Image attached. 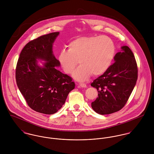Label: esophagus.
I'll return each mask as SVG.
<instances>
[{
  "mask_svg": "<svg viewBox=\"0 0 154 154\" xmlns=\"http://www.w3.org/2000/svg\"><path fill=\"white\" fill-rule=\"evenodd\" d=\"M78 86L79 87H81V88H86L87 87V85L85 84H83V83H80L78 84Z\"/></svg>",
  "mask_w": 154,
  "mask_h": 154,
  "instance_id": "1",
  "label": "esophagus"
}]
</instances>
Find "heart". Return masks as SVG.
<instances>
[{"instance_id": "obj_1", "label": "heart", "mask_w": 154, "mask_h": 154, "mask_svg": "<svg viewBox=\"0 0 154 154\" xmlns=\"http://www.w3.org/2000/svg\"><path fill=\"white\" fill-rule=\"evenodd\" d=\"M67 50H61L57 57L61 67L66 73L74 71L73 77L85 81L91 75L103 74L109 68L115 54V46L109 37L104 35L81 37L72 41Z\"/></svg>"}]
</instances>
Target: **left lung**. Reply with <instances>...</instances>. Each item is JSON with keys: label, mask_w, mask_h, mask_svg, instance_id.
Returning a JSON list of instances; mask_svg holds the SVG:
<instances>
[{"label": "left lung", "mask_w": 154, "mask_h": 154, "mask_svg": "<svg viewBox=\"0 0 154 154\" xmlns=\"http://www.w3.org/2000/svg\"><path fill=\"white\" fill-rule=\"evenodd\" d=\"M114 59V64L91 84L97 88L98 96L91 107L102 115L115 112L125 106L137 79V64L128 46H122Z\"/></svg>", "instance_id": "1"}]
</instances>
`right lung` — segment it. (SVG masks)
Segmentation results:
<instances>
[{
    "label": "right lung",
    "instance_id": "add662e5",
    "mask_svg": "<svg viewBox=\"0 0 154 154\" xmlns=\"http://www.w3.org/2000/svg\"><path fill=\"white\" fill-rule=\"evenodd\" d=\"M59 32L41 36L26 44L16 68L17 84L31 109L45 114L60 110L75 88L72 79L56 67L60 65L53 51ZM39 60L43 61L39 65Z\"/></svg>",
    "mask_w": 154,
    "mask_h": 154
}]
</instances>
